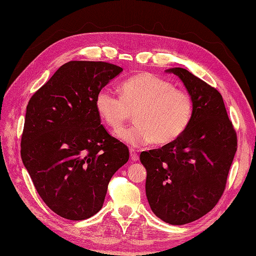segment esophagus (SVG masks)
Returning <instances> with one entry per match:
<instances>
[{"label":"esophagus","instance_id":"esophagus-1","mask_svg":"<svg viewBox=\"0 0 256 256\" xmlns=\"http://www.w3.org/2000/svg\"><path fill=\"white\" fill-rule=\"evenodd\" d=\"M130 160H132V161H137L140 159V156H138V154L136 152V150L134 148L130 149Z\"/></svg>","mask_w":256,"mask_h":256}]
</instances>
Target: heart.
<instances>
[{
	"mask_svg": "<svg viewBox=\"0 0 256 256\" xmlns=\"http://www.w3.org/2000/svg\"><path fill=\"white\" fill-rule=\"evenodd\" d=\"M95 108L102 120L118 130L116 136L130 146L152 142L160 147L171 145L186 133L194 112V100L187 90L176 88L173 83L149 72L124 81L121 95L109 88H100ZM132 112L136 122L121 129Z\"/></svg>",
	"mask_w": 256,
	"mask_h": 256,
	"instance_id": "heart-1",
	"label": "heart"
}]
</instances>
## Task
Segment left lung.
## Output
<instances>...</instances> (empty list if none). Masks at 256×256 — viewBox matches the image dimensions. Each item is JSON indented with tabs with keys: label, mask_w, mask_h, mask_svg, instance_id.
Segmentation results:
<instances>
[{
	"label": "left lung",
	"mask_w": 256,
	"mask_h": 256,
	"mask_svg": "<svg viewBox=\"0 0 256 256\" xmlns=\"http://www.w3.org/2000/svg\"><path fill=\"white\" fill-rule=\"evenodd\" d=\"M180 76L194 104L190 126L171 145L140 154L152 212L171 225L199 220L218 204L237 152V133L215 88L182 68Z\"/></svg>",
	"instance_id": "8db88e82"
}]
</instances>
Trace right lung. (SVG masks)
Returning <instances> with one entry per match:
<instances>
[{"label": "right lung", "mask_w": 256, "mask_h": 256, "mask_svg": "<svg viewBox=\"0 0 256 256\" xmlns=\"http://www.w3.org/2000/svg\"><path fill=\"white\" fill-rule=\"evenodd\" d=\"M122 70L104 62H66L28 102L22 159L45 204L64 218L100 211L111 178L130 158L95 108L97 92Z\"/></svg>", "instance_id": "obj_1"}]
</instances>
